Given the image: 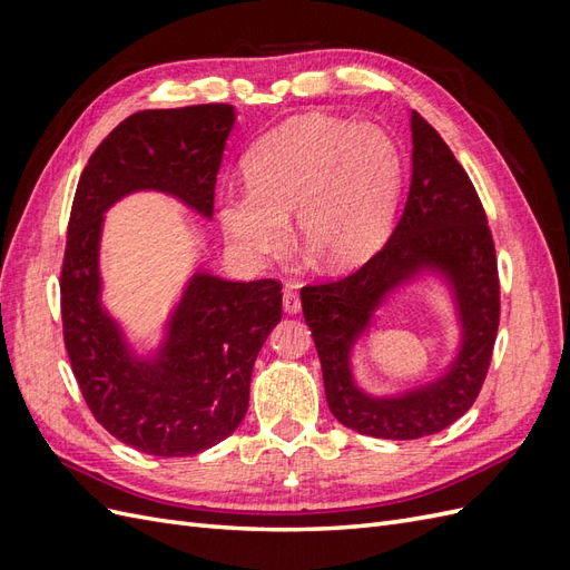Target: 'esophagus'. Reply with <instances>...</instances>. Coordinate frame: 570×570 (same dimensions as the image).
I'll return each mask as SVG.
<instances>
[{
  "label": "esophagus",
  "mask_w": 570,
  "mask_h": 570,
  "mask_svg": "<svg viewBox=\"0 0 570 570\" xmlns=\"http://www.w3.org/2000/svg\"><path fill=\"white\" fill-rule=\"evenodd\" d=\"M283 308L287 314H299L302 312V299L297 295V289H292V287L283 289Z\"/></svg>",
  "instance_id": "1"
}]
</instances>
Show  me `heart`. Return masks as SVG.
I'll return each instance as SVG.
<instances>
[{"label":"heart","instance_id":"b5f03b06","mask_svg":"<svg viewBox=\"0 0 570 570\" xmlns=\"http://www.w3.org/2000/svg\"><path fill=\"white\" fill-rule=\"evenodd\" d=\"M404 174L392 135L371 124L308 114L258 140L245 159V189H223L218 220L230 249L264 266L299 239L331 268L368 258L390 226Z\"/></svg>","mask_w":570,"mask_h":570}]
</instances>
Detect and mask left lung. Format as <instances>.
I'll use <instances>...</instances> for the list:
<instances>
[{
  "label": "left lung",
  "mask_w": 570,
  "mask_h": 570,
  "mask_svg": "<svg viewBox=\"0 0 570 570\" xmlns=\"http://www.w3.org/2000/svg\"><path fill=\"white\" fill-rule=\"evenodd\" d=\"M411 187L385 247L347 278L302 287L333 416L361 435L416 440L452 425L480 394L499 327L494 239L480 197L440 132L411 111ZM421 269L455 289L462 350L438 382L400 397H371L353 383L348 352L392 288Z\"/></svg>",
  "instance_id": "1"
}]
</instances>
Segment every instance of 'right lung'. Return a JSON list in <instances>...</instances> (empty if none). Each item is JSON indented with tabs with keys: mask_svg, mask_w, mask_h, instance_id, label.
Returning a JSON list of instances; mask_svg holds the SVG:
<instances>
[{
	"mask_svg": "<svg viewBox=\"0 0 570 570\" xmlns=\"http://www.w3.org/2000/svg\"><path fill=\"white\" fill-rule=\"evenodd\" d=\"M230 105L147 109L128 116L85 166L61 266L63 344L97 423L137 452L193 456L226 440L249 406L258 350L283 316L278 281L233 283L197 271L151 358L130 352L101 308L105 212L137 189H159L212 218Z\"/></svg>",
	"mask_w": 570,
	"mask_h": 570,
	"instance_id": "obj_1",
	"label": "right lung"
}]
</instances>
